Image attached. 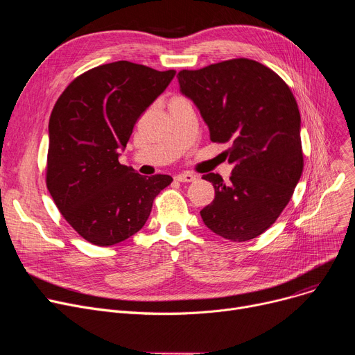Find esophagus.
<instances>
[{"instance_id": "esophagus-1", "label": "esophagus", "mask_w": 355, "mask_h": 355, "mask_svg": "<svg viewBox=\"0 0 355 355\" xmlns=\"http://www.w3.org/2000/svg\"><path fill=\"white\" fill-rule=\"evenodd\" d=\"M175 180L180 182H191L196 180V175L191 173H182V174L175 175Z\"/></svg>"}]
</instances>
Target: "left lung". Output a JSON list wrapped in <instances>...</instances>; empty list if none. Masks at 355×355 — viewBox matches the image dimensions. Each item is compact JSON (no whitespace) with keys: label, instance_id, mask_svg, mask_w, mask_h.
Instances as JSON below:
<instances>
[{"label":"left lung","instance_id":"obj_1","mask_svg":"<svg viewBox=\"0 0 355 355\" xmlns=\"http://www.w3.org/2000/svg\"><path fill=\"white\" fill-rule=\"evenodd\" d=\"M180 90L193 101L213 142H230L229 182L202 175L216 197L201 218L213 233L248 241L286 207L304 168L301 115L289 86L269 67L233 59L181 70Z\"/></svg>","mask_w":355,"mask_h":355}]
</instances>
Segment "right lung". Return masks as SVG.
<instances>
[{"mask_svg": "<svg viewBox=\"0 0 355 355\" xmlns=\"http://www.w3.org/2000/svg\"><path fill=\"white\" fill-rule=\"evenodd\" d=\"M175 76L126 60L92 69L55 102L49 122L47 189L69 225L114 246L146 223L170 175L144 177L119 164L138 118Z\"/></svg>", "mask_w": 355, "mask_h": 355, "instance_id": "obj_1", "label": "right lung"}]
</instances>
